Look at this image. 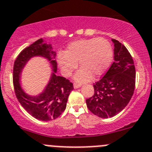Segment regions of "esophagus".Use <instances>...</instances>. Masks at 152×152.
Masks as SVG:
<instances>
[{
	"mask_svg": "<svg viewBox=\"0 0 152 152\" xmlns=\"http://www.w3.org/2000/svg\"><path fill=\"white\" fill-rule=\"evenodd\" d=\"M81 86H82V85L78 84V83H74V85H73V88H74L75 89L79 88H80Z\"/></svg>",
	"mask_w": 152,
	"mask_h": 152,
	"instance_id": "34e87169",
	"label": "esophagus"
}]
</instances>
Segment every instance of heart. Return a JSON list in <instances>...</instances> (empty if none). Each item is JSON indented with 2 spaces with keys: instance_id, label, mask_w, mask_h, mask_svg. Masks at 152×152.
I'll return each instance as SVG.
<instances>
[{
  "instance_id": "b5f03b06",
  "label": "heart",
  "mask_w": 152,
  "mask_h": 152,
  "mask_svg": "<svg viewBox=\"0 0 152 152\" xmlns=\"http://www.w3.org/2000/svg\"><path fill=\"white\" fill-rule=\"evenodd\" d=\"M113 60V49L103 38L83 39L71 42L64 54H59L58 62L64 76H69L77 66L80 69L74 76L79 83H86L100 77L110 67Z\"/></svg>"
}]
</instances>
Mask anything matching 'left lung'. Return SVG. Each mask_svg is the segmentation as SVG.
Here are the masks:
<instances>
[{"label": "left lung", "instance_id": "left-lung-1", "mask_svg": "<svg viewBox=\"0 0 152 152\" xmlns=\"http://www.w3.org/2000/svg\"><path fill=\"white\" fill-rule=\"evenodd\" d=\"M114 43V62L105 76L94 85V94L86 100L88 110L103 118H112L125 108L134 94L136 69L127 48L119 41Z\"/></svg>", "mask_w": 152, "mask_h": 152}]
</instances>
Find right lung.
<instances>
[{
  "label": "right lung",
  "instance_id": "obj_1",
  "mask_svg": "<svg viewBox=\"0 0 152 152\" xmlns=\"http://www.w3.org/2000/svg\"><path fill=\"white\" fill-rule=\"evenodd\" d=\"M34 56H42L50 64L53 73L44 91L36 96L27 94L20 86L23 69ZM55 52L51 44L43 39H38L20 52L13 66V86L17 99L23 108L34 117L43 121L57 118L66 109L69 93L73 89V83L62 76H57Z\"/></svg>",
  "mask_w": 152,
  "mask_h": 152
}]
</instances>
